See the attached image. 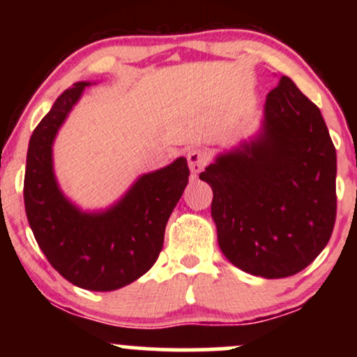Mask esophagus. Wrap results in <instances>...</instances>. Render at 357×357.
Instances as JSON below:
<instances>
[{"instance_id":"obj_1","label":"esophagus","mask_w":357,"mask_h":357,"mask_svg":"<svg viewBox=\"0 0 357 357\" xmlns=\"http://www.w3.org/2000/svg\"><path fill=\"white\" fill-rule=\"evenodd\" d=\"M188 166H190L192 174H198L206 166V153L202 149H191L188 153Z\"/></svg>"}]
</instances>
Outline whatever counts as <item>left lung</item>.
<instances>
[{"label":"left lung","mask_w":357,"mask_h":357,"mask_svg":"<svg viewBox=\"0 0 357 357\" xmlns=\"http://www.w3.org/2000/svg\"><path fill=\"white\" fill-rule=\"evenodd\" d=\"M260 134L199 174L213 190L223 255L252 275H296L335 223V147L321 110L289 77L265 102Z\"/></svg>","instance_id":"left-lung-1"}]
</instances>
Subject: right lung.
Wrapping results in <instances>:
<instances>
[{"label":"right lung","instance_id":"right-lung-1","mask_svg":"<svg viewBox=\"0 0 357 357\" xmlns=\"http://www.w3.org/2000/svg\"><path fill=\"white\" fill-rule=\"evenodd\" d=\"M87 85L77 82L65 90L31 134L23 198L36 243L52 267L80 289L109 292L137 280L155 264L190 167L178 158L142 174L105 211H82L68 202L53 173L52 146Z\"/></svg>","mask_w":357,"mask_h":357}]
</instances>
